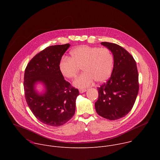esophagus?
Segmentation results:
<instances>
[{"label": "esophagus", "instance_id": "1", "mask_svg": "<svg viewBox=\"0 0 160 160\" xmlns=\"http://www.w3.org/2000/svg\"><path fill=\"white\" fill-rule=\"evenodd\" d=\"M87 91V90L86 89H83V88H82V89H79V92H80V93H83V92H86Z\"/></svg>", "mask_w": 160, "mask_h": 160}]
</instances>
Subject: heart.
<instances>
[{
  "label": "heart",
  "instance_id": "1",
  "mask_svg": "<svg viewBox=\"0 0 160 160\" xmlns=\"http://www.w3.org/2000/svg\"><path fill=\"white\" fill-rule=\"evenodd\" d=\"M113 62V55L108 48L82 45L70 52V58H62L59 68L64 77L72 79L82 68L85 72L75 80L73 85L83 88L92 85L94 80L98 83L106 81L111 74Z\"/></svg>",
  "mask_w": 160,
  "mask_h": 160
}]
</instances>
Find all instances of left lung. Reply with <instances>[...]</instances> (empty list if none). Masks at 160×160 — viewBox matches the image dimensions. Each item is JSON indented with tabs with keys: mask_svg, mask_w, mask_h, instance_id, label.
Here are the masks:
<instances>
[{
	"mask_svg": "<svg viewBox=\"0 0 160 160\" xmlns=\"http://www.w3.org/2000/svg\"><path fill=\"white\" fill-rule=\"evenodd\" d=\"M101 44L112 52L114 68L109 79L98 87L95 108L101 117L115 120L132 109L139 92V73L135 59L127 50L114 43Z\"/></svg>",
	"mask_w": 160,
	"mask_h": 160,
	"instance_id": "8db88e82",
	"label": "left lung"
}]
</instances>
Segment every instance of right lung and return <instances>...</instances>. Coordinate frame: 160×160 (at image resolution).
I'll return each instance as SVG.
<instances>
[{
    "label": "right lung",
    "mask_w": 160,
    "mask_h": 160,
    "mask_svg": "<svg viewBox=\"0 0 160 160\" xmlns=\"http://www.w3.org/2000/svg\"><path fill=\"white\" fill-rule=\"evenodd\" d=\"M70 46L66 43L48 47L37 54L25 68L23 85L27 104L40 122L49 126L62 125L75 112L78 90L64 80L59 68L61 58ZM38 81L47 87L43 96L34 90Z\"/></svg>",
    "instance_id": "1"
}]
</instances>
